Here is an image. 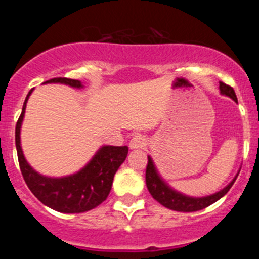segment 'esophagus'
<instances>
[{"instance_id": "34e87169", "label": "esophagus", "mask_w": 259, "mask_h": 259, "mask_svg": "<svg viewBox=\"0 0 259 259\" xmlns=\"http://www.w3.org/2000/svg\"><path fill=\"white\" fill-rule=\"evenodd\" d=\"M145 145V137L141 136V135H136V136L132 137L131 141H130V148H131V149H141V148H144Z\"/></svg>"}]
</instances>
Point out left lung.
Listing matches in <instances>:
<instances>
[{
    "label": "left lung",
    "instance_id": "1",
    "mask_svg": "<svg viewBox=\"0 0 259 259\" xmlns=\"http://www.w3.org/2000/svg\"><path fill=\"white\" fill-rule=\"evenodd\" d=\"M219 89H221L222 95L228 96V97L232 98L233 101L237 102L236 93H235L232 87L227 85V84H224L221 81V83H219ZM237 175H239V174H237ZM237 175L233 178L232 182H231L226 188L217 192V193L210 194V196H206V197H189V196H185V194L180 193V192H176L175 189L171 188L170 185L167 184V183L162 179L161 175L158 174L152 158L148 157L145 182L146 187H148V191L152 194L153 198H154L155 201H158L161 205H163L164 207L175 210V211L192 212L205 209V207L210 206L211 203L221 200L224 194L230 191L231 187H232L233 183H235V180H236Z\"/></svg>",
    "mask_w": 259,
    "mask_h": 259
}]
</instances>
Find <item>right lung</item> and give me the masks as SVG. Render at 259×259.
<instances>
[{"label":"right lung","mask_w":259,"mask_h":259,"mask_svg":"<svg viewBox=\"0 0 259 259\" xmlns=\"http://www.w3.org/2000/svg\"><path fill=\"white\" fill-rule=\"evenodd\" d=\"M48 83H59L72 88H83L81 81L67 77H54L44 84ZM33 89H31L27 95L26 101L23 104L22 114L15 127L18 161L24 182L37 200L56 211L74 214L95 209L109 196L114 175L128 154V146H101L92 159L81 170L72 175L49 178L36 172L26 161L20 146V128L26 113L27 101Z\"/></svg>","instance_id":"1"}]
</instances>
